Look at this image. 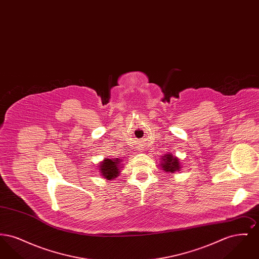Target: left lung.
I'll return each instance as SVG.
<instances>
[{
    "instance_id": "8db88e82",
    "label": "left lung",
    "mask_w": 259,
    "mask_h": 259,
    "mask_svg": "<svg viewBox=\"0 0 259 259\" xmlns=\"http://www.w3.org/2000/svg\"><path fill=\"white\" fill-rule=\"evenodd\" d=\"M161 168L164 172H175L181 171V165L179 158L172 155V153H167L162 156Z\"/></svg>"
}]
</instances>
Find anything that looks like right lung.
I'll return each mask as SVG.
<instances>
[{
  "label": "right lung",
  "mask_w": 259,
  "mask_h": 259,
  "mask_svg": "<svg viewBox=\"0 0 259 259\" xmlns=\"http://www.w3.org/2000/svg\"><path fill=\"white\" fill-rule=\"evenodd\" d=\"M122 160L119 158H105L102 161L99 165V170L101 175L103 176V178L107 179L108 181L113 180L114 178L118 177V175L120 174V169L122 168L121 166L123 164H121Z\"/></svg>",
  "instance_id": "right-lung-1"
}]
</instances>
